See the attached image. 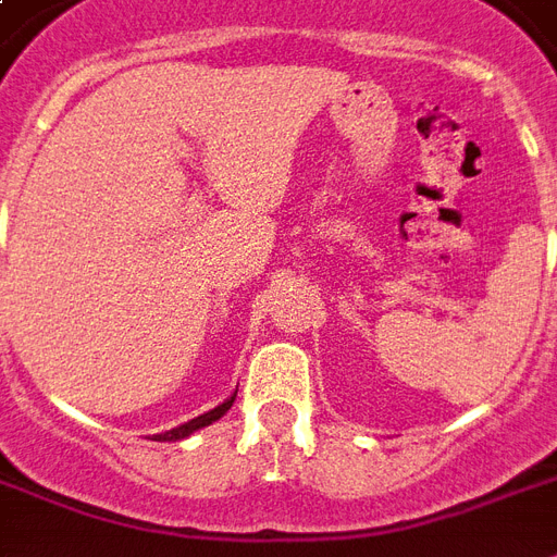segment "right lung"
<instances>
[{"instance_id": "1", "label": "right lung", "mask_w": 557, "mask_h": 557, "mask_svg": "<svg viewBox=\"0 0 557 557\" xmlns=\"http://www.w3.org/2000/svg\"><path fill=\"white\" fill-rule=\"evenodd\" d=\"M234 398L236 393H231V396L222 401V405H216L213 410H208V413H201L196 416V419H190V422L185 424H178V428H173V431H164V433H152V440H159V442H178V440H187L190 433L201 431V428H208V424H213L216 419H222V416L231 410V405H234Z\"/></svg>"}]
</instances>
